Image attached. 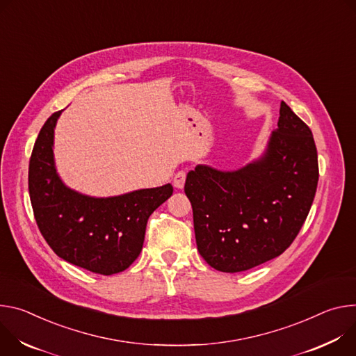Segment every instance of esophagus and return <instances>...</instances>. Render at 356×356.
Returning <instances> with one entry per match:
<instances>
[{"label": "esophagus", "mask_w": 356, "mask_h": 356, "mask_svg": "<svg viewBox=\"0 0 356 356\" xmlns=\"http://www.w3.org/2000/svg\"><path fill=\"white\" fill-rule=\"evenodd\" d=\"M185 179H186V174L185 171H178L175 175H174V179H172V184L175 188H179L182 189L184 185H185Z\"/></svg>", "instance_id": "esophagus-1"}]
</instances>
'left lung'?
Listing matches in <instances>:
<instances>
[{
	"instance_id": "8db88e82",
	"label": "left lung",
	"mask_w": 356,
	"mask_h": 356,
	"mask_svg": "<svg viewBox=\"0 0 356 356\" xmlns=\"http://www.w3.org/2000/svg\"><path fill=\"white\" fill-rule=\"evenodd\" d=\"M318 175L312 133L282 102L277 130L260 160L232 172L207 165L188 172L184 189L201 256L225 273L280 256L308 216Z\"/></svg>"
}]
</instances>
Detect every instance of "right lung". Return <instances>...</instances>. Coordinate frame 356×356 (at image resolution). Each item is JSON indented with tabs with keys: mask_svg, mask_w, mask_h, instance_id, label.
<instances>
[{
	"mask_svg": "<svg viewBox=\"0 0 356 356\" xmlns=\"http://www.w3.org/2000/svg\"><path fill=\"white\" fill-rule=\"evenodd\" d=\"M55 111L38 134L28 171L29 198L36 225L63 260L110 275L138 257L149 215L172 195L171 184L111 198H92L63 185L54 164Z\"/></svg>",
	"mask_w": 356,
	"mask_h": 356,
	"instance_id": "obj_1",
	"label": "right lung"
}]
</instances>
